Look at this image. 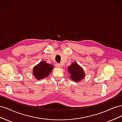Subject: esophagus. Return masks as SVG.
I'll return each instance as SVG.
<instances>
[{
  "mask_svg": "<svg viewBox=\"0 0 122 122\" xmlns=\"http://www.w3.org/2000/svg\"><path fill=\"white\" fill-rule=\"evenodd\" d=\"M55 66H56V67H57V68H61V65L59 64H57V63L55 64Z\"/></svg>",
  "mask_w": 122,
  "mask_h": 122,
  "instance_id": "obj_1",
  "label": "esophagus"
}]
</instances>
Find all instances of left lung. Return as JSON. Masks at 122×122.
<instances>
[{"label":"left lung","instance_id":"8db88e82","mask_svg":"<svg viewBox=\"0 0 122 122\" xmlns=\"http://www.w3.org/2000/svg\"><path fill=\"white\" fill-rule=\"evenodd\" d=\"M69 73L71 74L70 78L75 82H78L84 78L85 73L83 69L76 62H74L68 68Z\"/></svg>","mask_w":122,"mask_h":122}]
</instances>
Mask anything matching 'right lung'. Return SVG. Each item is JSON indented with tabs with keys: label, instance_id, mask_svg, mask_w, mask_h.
Segmentation results:
<instances>
[{
	"label": "right lung",
	"instance_id": "right-lung-1",
	"mask_svg": "<svg viewBox=\"0 0 122 122\" xmlns=\"http://www.w3.org/2000/svg\"><path fill=\"white\" fill-rule=\"evenodd\" d=\"M53 68V65L47 64L45 61H41L34 67L32 72L33 75L38 80L43 79L49 75Z\"/></svg>",
	"mask_w": 122,
	"mask_h": 122
}]
</instances>
